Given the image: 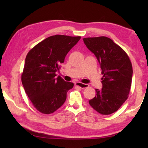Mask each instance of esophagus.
<instances>
[{"label":"esophagus","mask_w":148,"mask_h":148,"mask_svg":"<svg viewBox=\"0 0 148 148\" xmlns=\"http://www.w3.org/2000/svg\"><path fill=\"white\" fill-rule=\"evenodd\" d=\"M75 85H76V86H78L80 88H86L88 87V84H84V83H80V82H77L75 83Z\"/></svg>","instance_id":"esophagus-1"}]
</instances>
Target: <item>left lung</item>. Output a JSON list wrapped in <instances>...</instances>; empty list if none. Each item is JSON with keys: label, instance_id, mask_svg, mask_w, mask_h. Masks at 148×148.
<instances>
[{"label": "left lung", "instance_id": "1", "mask_svg": "<svg viewBox=\"0 0 148 148\" xmlns=\"http://www.w3.org/2000/svg\"><path fill=\"white\" fill-rule=\"evenodd\" d=\"M86 47L95 55L102 69V88L90 105L103 115L116 112L128 97L132 78V65L127 53L109 37L84 38Z\"/></svg>", "mask_w": 148, "mask_h": 148}]
</instances>
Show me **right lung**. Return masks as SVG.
<instances>
[{
  "label": "right lung",
  "mask_w": 148,
  "mask_h": 148,
  "mask_svg": "<svg viewBox=\"0 0 148 148\" xmlns=\"http://www.w3.org/2000/svg\"><path fill=\"white\" fill-rule=\"evenodd\" d=\"M80 36H50L27 53L21 82L32 105L43 114L54 112L64 104L67 92L74 83L56 77L60 64L68 52L76 45Z\"/></svg>",
  "instance_id": "obj_1"
}]
</instances>
